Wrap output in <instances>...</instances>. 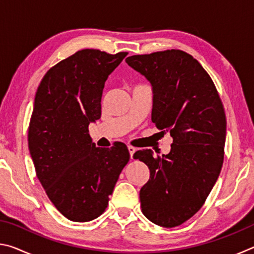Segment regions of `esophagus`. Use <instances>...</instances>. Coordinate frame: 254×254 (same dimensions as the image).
<instances>
[{"mask_svg": "<svg viewBox=\"0 0 254 254\" xmlns=\"http://www.w3.org/2000/svg\"><path fill=\"white\" fill-rule=\"evenodd\" d=\"M127 149H128V152H130V157L132 159L133 158V154H134V152L136 151V149L134 147H132V145H128Z\"/></svg>", "mask_w": 254, "mask_h": 254, "instance_id": "obj_1", "label": "esophagus"}]
</instances>
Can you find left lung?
Listing matches in <instances>:
<instances>
[{
	"instance_id": "left-lung-1",
	"label": "left lung",
	"mask_w": 254,
	"mask_h": 254,
	"mask_svg": "<svg viewBox=\"0 0 254 254\" xmlns=\"http://www.w3.org/2000/svg\"><path fill=\"white\" fill-rule=\"evenodd\" d=\"M126 62L152 85V122L173 136L162 157L139 150L133 158L149 167L141 188L142 213L163 227L182 225L198 212L224 161L226 117L210 76L191 55L179 49L134 55Z\"/></svg>"
}]
</instances>
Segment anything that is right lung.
<instances>
[{
  "instance_id": "add662e5",
  "label": "right lung",
  "mask_w": 254,
  "mask_h": 254,
  "mask_svg": "<svg viewBox=\"0 0 254 254\" xmlns=\"http://www.w3.org/2000/svg\"><path fill=\"white\" fill-rule=\"evenodd\" d=\"M127 53L78 50L46 72L34 97L28 144L37 178L60 213L88 222L104 213L130 160L127 145L98 148L88 126L101 118L107 77Z\"/></svg>"
}]
</instances>
